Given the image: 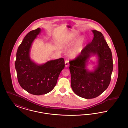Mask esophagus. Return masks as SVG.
<instances>
[{"label":"esophagus","mask_w":128,"mask_h":128,"mask_svg":"<svg viewBox=\"0 0 128 128\" xmlns=\"http://www.w3.org/2000/svg\"><path fill=\"white\" fill-rule=\"evenodd\" d=\"M65 67H67L69 65V61L66 60L65 62Z\"/></svg>","instance_id":"1"}]
</instances>
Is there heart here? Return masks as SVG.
I'll return each instance as SVG.
<instances>
[{
  "instance_id": "heart-1",
  "label": "heart",
  "mask_w": 128,
  "mask_h": 128,
  "mask_svg": "<svg viewBox=\"0 0 128 128\" xmlns=\"http://www.w3.org/2000/svg\"><path fill=\"white\" fill-rule=\"evenodd\" d=\"M77 40V38L74 35L71 36L67 38L63 43V46H68L73 44ZM84 39L83 37H80L78 40L75 47L71 52V56L73 57L77 56L82 51L83 49Z\"/></svg>"
}]
</instances>
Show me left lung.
Here are the masks:
<instances>
[{
    "label": "left lung",
    "instance_id": "8db88e82",
    "mask_svg": "<svg viewBox=\"0 0 128 128\" xmlns=\"http://www.w3.org/2000/svg\"><path fill=\"white\" fill-rule=\"evenodd\" d=\"M94 38L77 58L70 62L71 86L77 96L85 99L96 98L110 85L113 64L111 51L102 34L92 30ZM96 55L98 65L90 71L86 65L90 57Z\"/></svg>",
    "mask_w": 128,
    "mask_h": 128
}]
</instances>
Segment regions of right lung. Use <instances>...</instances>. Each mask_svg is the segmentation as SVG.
<instances>
[{
    "mask_svg": "<svg viewBox=\"0 0 128 128\" xmlns=\"http://www.w3.org/2000/svg\"><path fill=\"white\" fill-rule=\"evenodd\" d=\"M41 31L38 28L26 34L18 46L15 64L20 85L29 93L36 96L45 94L54 89L61 70L65 67L63 58L47 61L41 65L31 60L32 44Z\"/></svg>",
    "mask_w": 128,
    "mask_h": 128,
    "instance_id": "add662e5",
    "label": "right lung"
}]
</instances>
